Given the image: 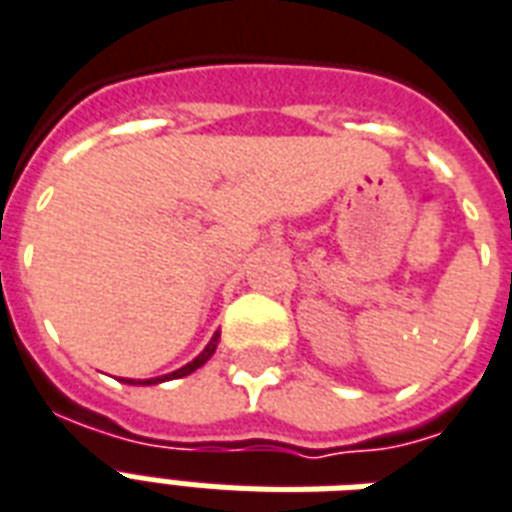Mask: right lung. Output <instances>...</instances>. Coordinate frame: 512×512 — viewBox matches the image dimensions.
Masks as SVG:
<instances>
[{
    "instance_id": "right-lung-1",
    "label": "right lung",
    "mask_w": 512,
    "mask_h": 512,
    "mask_svg": "<svg viewBox=\"0 0 512 512\" xmlns=\"http://www.w3.org/2000/svg\"><path fill=\"white\" fill-rule=\"evenodd\" d=\"M215 345H218V334H215L213 340H210V343L205 345V351L199 353L197 359L194 361H188L186 367H180V370H175V372H169V375H161V378H148V380H137V383H134V380H126V383H132V386H153V383H161V380H175V378H186V375H191V372L194 370H199V367H202V364H205L207 359H210V356H213L215 353Z\"/></svg>"
}]
</instances>
